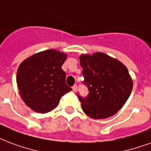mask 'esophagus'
<instances>
[{
    "mask_svg": "<svg viewBox=\"0 0 151 151\" xmlns=\"http://www.w3.org/2000/svg\"><path fill=\"white\" fill-rule=\"evenodd\" d=\"M77 90H78V86H77V85H74V86H73V92H76Z\"/></svg>",
    "mask_w": 151,
    "mask_h": 151,
    "instance_id": "obj_1",
    "label": "esophagus"
}]
</instances>
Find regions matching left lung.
Returning a JSON list of instances; mask_svg holds the SVG:
<instances>
[{"instance_id": "1", "label": "left lung", "mask_w": 151, "mask_h": 151, "mask_svg": "<svg viewBox=\"0 0 151 151\" xmlns=\"http://www.w3.org/2000/svg\"><path fill=\"white\" fill-rule=\"evenodd\" d=\"M83 84L89 93L86 98L78 94L81 108L93 119L114 115L130 95L133 81L122 62L103 53L81 54Z\"/></svg>"}]
</instances>
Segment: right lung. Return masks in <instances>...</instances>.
<instances>
[{"label": "right lung", "mask_w": 151, "mask_h": 151, "mask_svg": "<svg viewBox=\"0 0 151 151\" xmlns=\"http://www.w3.org/2000/svg\"><path fill=\"white\" fill-rule=\"evenodd\" d=\"M66 57L55 50H45L31 56L19 65V93L35 112H50L58 105L62 96L72 90L65 83V72L61 69Z\"/></svg>", "instance_id": "add662e5"}]
</instances>
